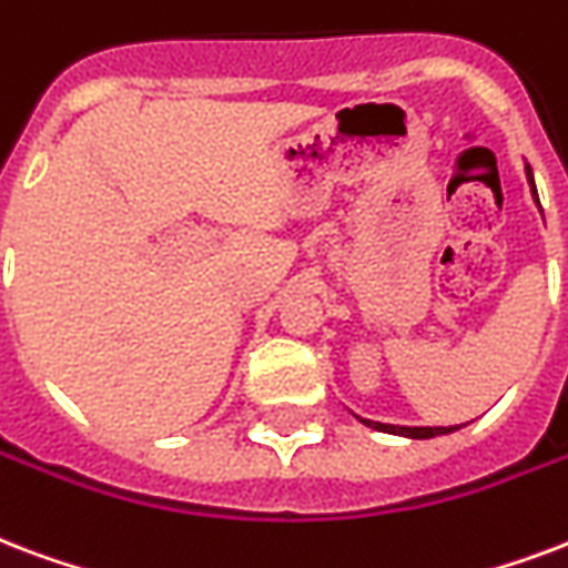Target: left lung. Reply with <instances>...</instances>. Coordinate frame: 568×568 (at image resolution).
<instances>
[{
    "label": "left lung",
    "instance_id": "obj_1",
    "mask_svg": "<svg viewBox=\"0 0 568 568\" xmlns=\"http://www.w3.org/2000/svg\"><path fill=\"white\" fill-rule=\"evenodd\" d=\"M530 184H534V175H530ZM536 193V190H534ZM366 426L378 428V432H389V435H405V438H435V435H449V432H456L462 426H387V423H372V419H363Z\"/></svg>",
    "mask_w": 568,
    "mask_h": 568
}]
</instances>
